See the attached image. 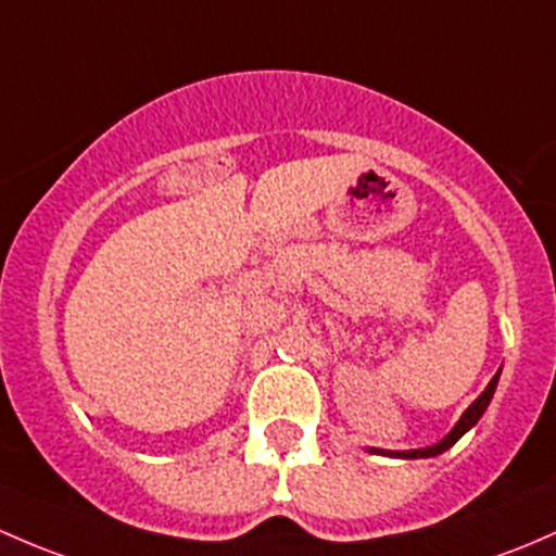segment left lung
I'll return each mask as SVG.
<instances>
[{
  "instance_id": "1",
  "label": "left lung",
  "mask_w": 556,
  "mask_h": 556,
  "mask_svg": "<svg viewBox=\"0 0 556 556\" xmlns=\"http://www.w3.org/2000/svg\"><path fill=\"white\" fill-rule=\"evenodd\" d=\"M497 380H501V369L495 371V377H492V380L488 382V388H484V391L479 393L477 402H473L466 412H463L460 420H457L455 426H452V431L442 439V442L431 444V447H420V450H380V447H369V452H375V455L402 457V460H417V457H437V455H442V452H447L452 444H455L457 439L463 437V433H468L473 426H477L479 417L484 415V409H488L490 402H492V393H495Z\"/></svg>"
}]
</instances>
